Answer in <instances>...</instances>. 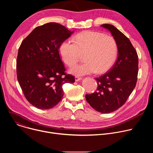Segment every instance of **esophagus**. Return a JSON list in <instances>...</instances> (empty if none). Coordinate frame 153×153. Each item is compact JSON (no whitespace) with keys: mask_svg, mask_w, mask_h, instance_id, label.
I'll return each instance as SVG.
<instances>
[{"mask_svg":"<svg viewBox=\"0 0 153 153\" xmlns=\"http://www.w3.org/2000/svg\"><path fill=\"white\" fill-rule=\"evenodd\" d=\"M82 79V78L80 77H79V76H76L75 77V81L76 82H78L79 80H80Z\"/></svg>","mask_w":153,"mask_h":153,"instance_id":"obj_1","label":"esophagus"}]
</instances>
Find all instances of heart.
<instances>
[{"label": "heart", "instance_id": "b5f03b06", "mask_svg": "<svg viewBox=\"0 0 153 153\" xmlns=\"http://www.w3.org/2000/svg\"><path fill=\"white\" fill-rule=\"evenodd\" d=\"M59 51L62 60L69 67L75 65L84 55L85 62L70 70L74 75L83 76L108 71L116 61L117 47L113 37L86 31L76 35L73 41H63Z\"/></svg>", "mask_w": 153, "mask_h": 153}]
</instances>
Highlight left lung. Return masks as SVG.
<instances>
[{
  "label": "left lung",
  "mask_w": 153,
  "mask_h": 153,
  "mask_svg": "<svg viewBox=\"0 0 153 153\" xmlns=\"http://www.w3.org/2000/svg\"><path fill=\"white\" fill-rule=\"evenodd\" d=\"M117 44V59L110 70L96 78L97 91L86 94V101L98 112L110 113L121 107L134 89L138 74V56L129 39L114 26L103 24Z\"/></svg>",
  "instance_id": "obj_1"
}]
</instances>
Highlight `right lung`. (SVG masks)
Returning <instances> with one entry per match:
<instances>
[{"label":"right lung","mask_w":153,"mask_h":153,"mask_svg":"<svg viewBox=\"0 0 153 153\" xmlns=\"http://www.w3.org/2000/svg\"><path fill=\"white\" fill-rule=\"evenodd\" d=\"M73 33L54 22L35 28L22 41L17 57V77L27 100L40 110H49L62 99V85L74 83L65 73L59 53L61 43Z\"/></svg>","instance_id":"right-lung-1"}]
</instances>
